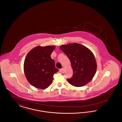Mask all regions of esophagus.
I'll use <instances>...</instances> for the list:
<instances>
[{
  "label": "esophagus",
  "instance_id": "obj_1",
  "mask_svg": "<svg viewBox=\"0 0 122 122\" xmlns=\"http://www.w3.org/2000/svg\"><path fill=\"white\" fill-rule=\"evenodd\" d=\"M64 68H63L61 69L60 70V72H62V71H64Z\"/></svg>",
  "mask_w": 122,
  "mask_h": 122
}]
</instances>
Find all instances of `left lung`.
Listing matches in <instances>:
<instances>
[{"label": "left lung", "mask_w": 122, "mask_h": 122, "mask_svg": "<svg viewBox=\"0 0 122 122\" xmlns=\"http://www.w3.org/2000/svg\"><path fill=\"white\" fill-rule=\"evenodd\" d=\"M60 49L69 58L73 70L68 82L76 87L85 86L91 81L97 69L94 55L88 48L77 43L60 46Z\"/></svg>", "instance_id": "obj_1"}]
</instances>
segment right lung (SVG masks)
<instances>
[{
    "mask_svg": "<svg viewBox=\"0 0 122 122\" xmlns=\"http://www.w3.org/2000/svg\"><path fill=\"white\" fill-rule=\"evenodd\" d=\"M54 46H37L27 54L24 71L27 80L36 88L45 89L52 83L53 75L58 71L51 54Z\"/></svg>",
    "mask_w": 122,
    "mask_h": 122,
    "instance_id": "obj_1",
    "label": "right lung"
}]
</instances>
